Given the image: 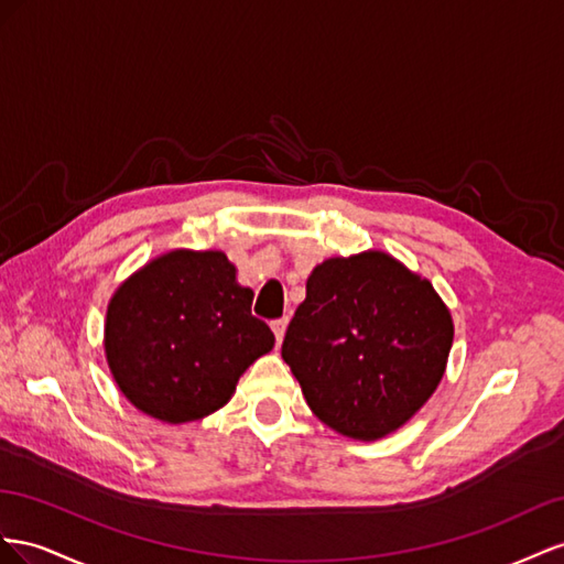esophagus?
Returning <instances> with one entry per match:
<instances>
[{"label": "esophagus", "instance_id": "esophagus-1", "mask_svg": "<svg viewBox=\"0 0 564 564\" xmlns=\"http://www.w3.org/2000/svg\"><path fill=\"white\" fill-rule=\"evenodd\" d=\"M285 328H288V321H285V318H279V321H273V324H271V330H273V335H276V343H279V345L283 343Z\"/></svg>", "mask_w": 564, "mask_h": 564}]
</instances>
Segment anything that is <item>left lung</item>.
Here are the masks:
<instances>
[{"label": "left lung", "mask_w": 564, "mask_h": 564, "mask_svg": "<svg viewBox=\"0 0 564 564\" xmlns=\"http://www.w3.org/2000/svg\"><path fill=\"white\" fill-rule=\"evenodd\" d=\"M452 343L454 318L432 283L366 250L312 269L281 354L321 423L376 442L425 406Z\"/></svg>", "instance_id": "left-lung-1"}]
</instances>
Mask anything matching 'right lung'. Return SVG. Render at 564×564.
Listing matches in <instances>:
<instances>
[{
    "label": "right lung",
    "instance_id": "1",
    "mask_svg": "<svg viewBox=\"0 0 564 564\" xmlns=\"http://www.w3.org/2000/svg\"><path fill=\"white\" fill-rule=\"evenodd\" d=\"M221 250L176 248L153 257L112 293L104 351L122 397L182 425L219 411L248 368L273 349Z\"/></svg>",
    "mask_w": 564,
    "mask_h": 564
}]
</instances>
